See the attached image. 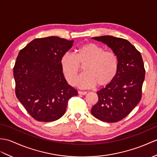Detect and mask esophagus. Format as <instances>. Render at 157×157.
I'll use <instances>...</instances> for the list:
<instances>
[{"label":"esophagus","instance_id":"1","mask_svg":"<svg viewBox=\"0 0 157 157\" xmlns=\"http://www.w3.org/2000/svg\"><path fill=\"white\" fill-rule=\"evenodd\" d=\"M78 94L80 95H86L87 94V92H82V91H78Z\"/></svg>","mask_w":157,"mask_h":157}]
</instances>
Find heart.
Masks as SVG:
<instances>
[{"label":"heart","instance_id":"b5f03b06","mask_svg":"<svg viewBox=\"0 0 157 157\" xmlns=\"http://www.w3.org/2000/svg\"><path fill=\"white\" fill-rule=\"evenodd\" d=\"M61 70L70 83L74 82L76 75L83 66L82 75L76 79L75 83L82 88H91L98 85L105 87L114 81L118 70L116 55L107 52L101 46L94 43H87L79 46L75 55L65 52L60 59Z\"/></svg>","mask_w":157,"mask_h":157}]
</instances>
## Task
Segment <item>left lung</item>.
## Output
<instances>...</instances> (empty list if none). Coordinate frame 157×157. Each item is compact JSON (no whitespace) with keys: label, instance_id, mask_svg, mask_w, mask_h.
<instances>
[{"label":"left lung","instance_id":"obj_1","mask_svg":"<svg viewBox=\"0 0 157 157\" xmlns=\"http://www.w3.org/2000/svg\"><path fill=\"white\" fill-rule=\"evenodd\" d=\"M112 50L118 61L117 75L110 85L97 92L98 101L91 112L101 121L116 122L139 103L145 70L140 53L126 39L104 35L92 37Z\"/></svg>","mask_w":157,"mask_h":157}]
</instances>
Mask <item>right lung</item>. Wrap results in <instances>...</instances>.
I'll use <instances>...</instances> for the list:
<instances>
[{
	"label": "right lung",
	"instance_id": "right-lung-1",
	"mask_svg": "<svg viewBox=\"0 0 157 157\" xmlns=\"http://www.w3.org/2000/svg\"><path fill=\"white\" fill-rule=\"evenodd\" d=\"M74 40L58 37L35 39L20 51L13 69L17 98L33 118L53 122L63 116L68 100L78 92L61 70V56Z\"/></svg>",
	"mask_w": 157,
	"mask_h": 157
}]
</instances>
